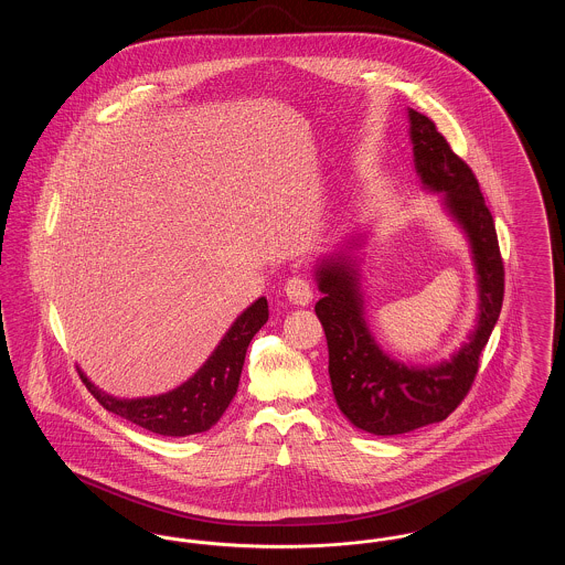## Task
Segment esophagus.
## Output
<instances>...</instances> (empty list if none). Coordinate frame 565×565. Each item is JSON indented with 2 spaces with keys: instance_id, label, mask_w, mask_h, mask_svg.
I'll return each instance as SVG.
<instances>
[{
  "instance_id": "1",
  "label": "esophagus",
  "mask_w": 565,
  "mask_h": 565,
  "mask_svg": "<svg viewBox=\"0 0 565 565\" xmlns=\"http://www.w3.org/2000/svg\"><path fill=\"white\" fill-rule=\"evenodd\" d=\"M286 296H288V300H290L292 305H300V307L309 305V302L313 300L311 281H309L307 277H300V275L290 277V279L286 281Z\"/></svg>"
}]
</instances>
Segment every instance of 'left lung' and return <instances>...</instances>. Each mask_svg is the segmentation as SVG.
<instances>
[{
  "label": "left lung",
  "instance_id": "1",
  "mask_svg": "<svg viewBox=\"0 0 565 565\" xmlns=\"http://www.w3.org/2000/svg\"><path fill=\"white\" fill-rule=\"evenodd\" d=\"M413 162L424 190L440 194L447 215L470 245L479 313L466 341L447 360L417 366L381 350L369 328L362 258L366 235L355 233L318 260L316 302L328 341V373L341 413L360 430L396 436L438 424L468 394L504 298V265L491 212L472 169L457 157L428 116L406 109Z\"/></svg>",
  "mask_w": 565,
  "mask_h": 565
}]
</instances>
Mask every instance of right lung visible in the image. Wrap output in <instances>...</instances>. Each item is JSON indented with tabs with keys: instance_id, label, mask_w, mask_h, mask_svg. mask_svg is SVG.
Here are the masks:
<instances>
[{
	"instance_id": "1",
	"label": "right lung",
	"mask_w": 565,
	"mask_h": 565,
	"mask_svg": "<svg viewBox=\"0 0 565 565\" xmlns=\"http://www.w3.org/2000/svg\"><path fill=\"white\" fill-rule=\"evenodd\" d=\"M269 320V302L260 296L226 330L203 366L175 390L148 398H118L99 390L78 369L84 385L109 413L161 436L207 431L224 415L237 394L245 351L254 334Z\"/></svg>"
}]
</instances>
